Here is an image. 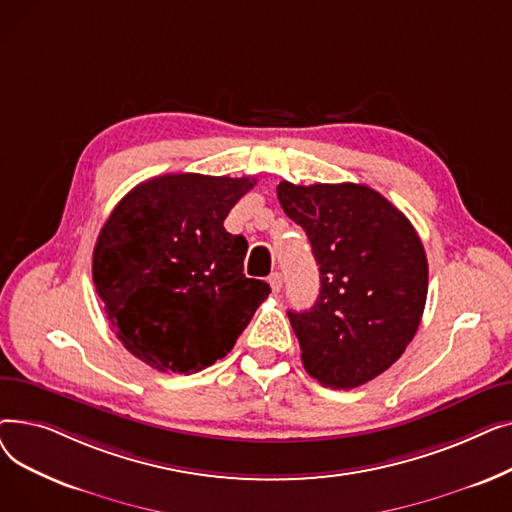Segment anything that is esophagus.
<instances>
[{"mask_svg":"<svg viewBox=\"0 0 512 512\" xmlns=\"http://www.w3.org/2000/svg\"><path fill=\"white\" fill-rule=\"evenodd\" d=\"M267 282H270V286H272V292H274V294H278V292L282 290V274L274 272L270 278H267Z\"/></svg>","mask_w":512,"mask_h":512,"instance_id":"esophagus-1","label":"esophagus"}]
</instances>
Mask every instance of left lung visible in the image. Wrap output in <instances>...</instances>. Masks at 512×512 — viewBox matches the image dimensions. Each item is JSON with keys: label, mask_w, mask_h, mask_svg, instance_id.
I'll return each mask as SVG.
<instances>
[{"label": "left lung", "mask_w": 512, "mask_h": 512, "mask_svg": "<svg viewBox=\"0 0 512 512\" xmlns=\"http://www.w3.org/2000/svg\"><path fill=\"white\" fill-rule=\"evenodd\" d=\"M278 201L309 236L319 297L288 311L305 371L348 390L378 378L405 353L427 299V257L413 224L378 191L355 182L299 186Z\"/></svg>", "instance_id": "1"}]
</instances>
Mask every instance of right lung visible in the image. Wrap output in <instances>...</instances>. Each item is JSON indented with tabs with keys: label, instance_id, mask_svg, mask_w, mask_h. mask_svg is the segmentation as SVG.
<instances>
[{
	"label": "right lung",
	"instance_id": "1",
	"mask_svg": "<svg viewBox=\"0 0 512 512\" xmlns=\"http://www.w3.org/2000/svg\"><path fill=\"white\" fill-rule=\"evenodd\" d=\"M255 178L164 174L114 207L93 249L107 321L143 363L197 373L226 357L270 284L242 274L247 238L224 228Z\"/></svg>",
	"mask_w": 512,
	"mask_h": 512
}]
</instances>
